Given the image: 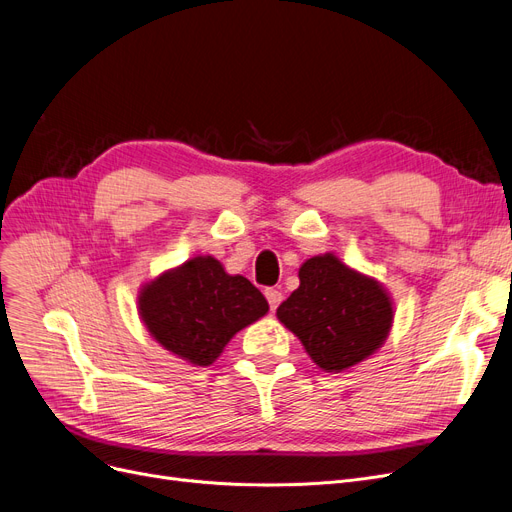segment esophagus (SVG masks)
<instances>
[{
    "instance_id": "obj_1",
    "label": "esophagus",
    "mask_w": 512,
    "mask_h": 512,
    "mask_svg": "<svg viewBox=\"0 0 512 512\" xmlns=\"http://www.w3.org/2000/svg\"><path fill=\"white\" fill-rule=\"evenodd\" d=\"M264 296H267V300H269V306H271V311H275V309H277V306L281 304V300H283L281 292H279V290H273V288H269L267 292H264Z\"/></svg>"
}]
</instances>
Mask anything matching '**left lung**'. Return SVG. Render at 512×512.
<instances>
[{
	"mask_svg": "<svg viewBox=\"0 0 512 512\" xmlns=\"http://www.w3.org/2000/svg\"><path fill=\"white\" fill-rule=\"evenodd\" d=\"M298 290L283 300L277 319L302 342L323 372H346L386 342L395 304L384 285L334 252L302 262Z\"/></svg>",
	"mask_w": 512,
	"mask_h": 512,
	"instance_id": "left-lung-1",
	"label": "left lung"
}]
</instances>
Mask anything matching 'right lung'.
<instances>
[{"label": "right lung", "instance_id": "right-lung-1", "mask_svg": "<svg viewBox=\"0 0 512 512\" xmlns=\"http://www.w3.org/2000/svg\"><path fill=\"white\" fill-rule=\"evenodd\" d=\"M138 315L149 336L191 365H212L243 327L269 313V302L243 275L214 256H193L142 283Z\"/></svg>", "mask_w": 512, "mask_h": 512}]
</instances>
